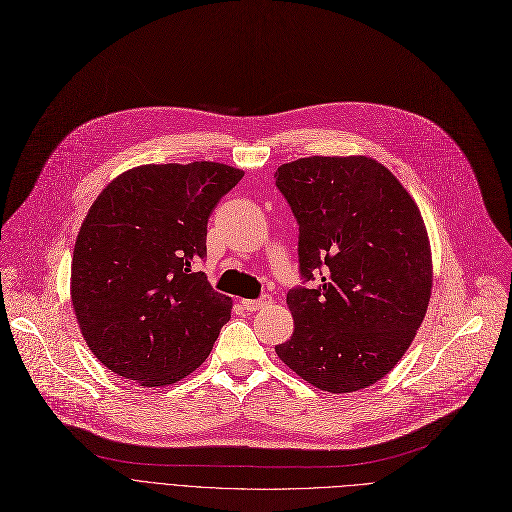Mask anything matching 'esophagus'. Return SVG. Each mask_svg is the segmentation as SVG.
Wrapping results in <instances>:
<instances>
[{"instance_id": "1", "label": "esophagus", "mask_w": 512, "mask_h": 512, "mask_svg": "<svg viewBox=\"0 0 512 512\" xmlns=\"http://www.w3.org/2000/svg\"><path fill=\"white\" fill-rule=\"evenodd\" d=\"M270 305V297H262V299H242V307L246 311H258L262 307Z\"/></svg>"}]
</instances>
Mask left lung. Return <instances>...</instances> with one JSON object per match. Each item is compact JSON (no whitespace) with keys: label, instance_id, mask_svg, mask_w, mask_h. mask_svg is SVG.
<instances>
[{"label":"left lung","instance_id":"obj_1","mask_svg":"<svg viewBox=\"0 0 512 512\" xmlns=\"http://www.w3.org/2000/svg\"><path fill=\"white\" fill-rule=\"evenodd\" d=\"M277 186L299 223V264L318 289H293L279 359L303 381L350 393L383 379L410 348L432 293L430 240L416 201L367 155L283 164Z\"/></svg>","mask_w":512,"mask_h":512}]
</instances>
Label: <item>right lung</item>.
<instances>
[{
    "label": "right lung",
    "mask_w": 512,
    "mask_h": 512,
    "mask_svg": "<svg viewBox=\"0 0 512 512\" xmlns=\"http://www.w3.org/2000/svg\"><path fill=\"white\" fill-rule=\"evenodd\" d=\"M244 170L217 162L145 164L92 203L71 260V305L94 357L143 387L199 369L231 318V297L194 264L207 221Z\"/></svg>",
    "instance_id": "add662e5"
}]
</instances>
